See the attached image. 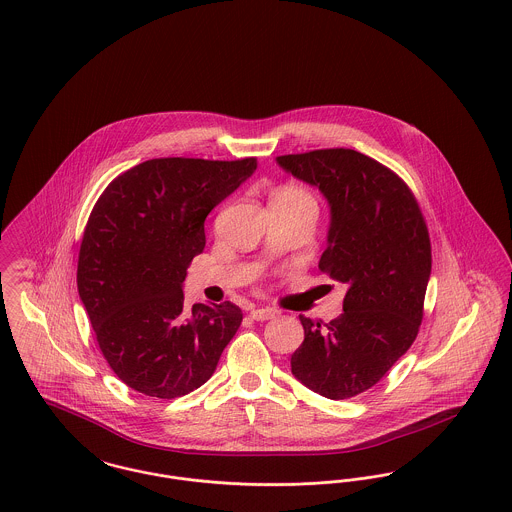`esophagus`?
<instances>
[{"instance_id":"1","label":"esophagus","mask_w":512,"mask_h":512,"mask_svg":"<svg viewBox=\"0 0 512 512\" xmlns=\"http://www.w3.org/2000/svg\"><path fill=\"white\" fill-rule=\"evenodd\" d=\"M276 315L278 313L274 309H251V313H249V317L253 321H269V319H274Z\"/></svg>"}]
</instances>
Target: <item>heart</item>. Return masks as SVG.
<instances>
[{
  "label": "heart",
  "instance_id": "b5f03b06",
  "mask_svg": "<svg viewBox=\"0 0 512 512\" xmlns=\"http://www.w3.org/2000/svg\"><path fill=\"white\" fill-rule=\"evenodd\" d=\"M274 197H298V199H307V201H313L311 199V195L305 191V189H301V187H296V185H286V187H282Z\"/></svg>",
  "mask_w": 512,
  "mask_h": 512
}]
</instances>
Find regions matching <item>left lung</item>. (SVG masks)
Wrapping results in <instances>:
<instances>
[{"instance_id": "left-lung-1", "label": "left lung", "mask_w": 512, "mask_h": 512, "mask_svg": "<svg viewBox=\"0 0 512 512\" xmlns=\"http://www.w3.org/2000/svg\"><path fill=\"white\" fill-rule=\"evenodd\" d=\"M276 164L327 199L319 269L346 288L344 313L325 327L300 315L305 338L292 373L325 398H350L379 383L418 336L431 274L427 226L408 185L361 152L286 154Z\"/></svg>"}]
</instances>
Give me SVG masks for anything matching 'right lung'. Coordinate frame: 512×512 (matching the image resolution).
I'll list each match as a JSON object with an SVG mask.
<instances>
[{
	"label": "right lung",
	"instance_id": "obj_1",
	"mask_svg": "<svg viewBox=\"0 0 512 512\" xmlns=\"http://www.w3.org/2000/svg\"><path fill=\"white\" fill-rule=\"evenodd\" d=\"M255 170V158H152L96 201L77 288L104 358L133 391L176 398L199 389L240 329L230 301L187 309L183 280L205 249L209 212Z\"/></svg>",
	"mask_w": 512,
	"mask_h": 512
}]
</instances>
